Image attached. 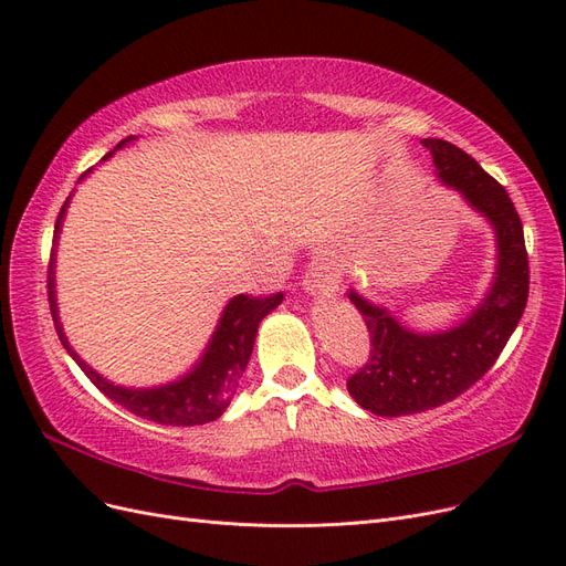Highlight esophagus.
Segmentation results:
<instances>
[{
    "label": "esophagus",
    "instance_id": "34e87169",
    "mask_svg": "<svg viewBox=\"0 0 566 566\" xmlns=\"http://www.w3.org/2000/svg\"><path fill=\"white\" fill-rule=\"evenodd\" d=\"M304 287L312 293H333L337 287V269L331 256H316L304 273Z\"/></svg>",
    "mask_w": 566,
    "mask_h": 566
}]
</instances>
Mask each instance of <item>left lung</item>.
Segmentation results:
<instances>
[{
    "instance_id": "8db88e82",
    "label": "left lung",
    "mask_w": 566,
    "mask_h": 566,
    "mask_svg": "<svg viewBox=\"0 0 566 566\" xmlns=\"http://www.w3.org/2000/svg\"><path fill=\"white\" fill-rule=\"evenodd\" d=\"M439 179L482 212L499 238V269L484 302L458 328L418 335L356 293L349 300L370 333L366 364L349 375L354 401L375 416L397 418L453 401L495 364L515 333L528 297V254L522 219L505 188L465 150L443 139H424Z\"/></svg>"
}]
</instances>
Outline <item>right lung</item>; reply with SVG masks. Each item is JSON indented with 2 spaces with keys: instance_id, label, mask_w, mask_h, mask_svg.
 Instances as JSON below:
<instances>
[{
  "instance_id": "right-lung-1",
  "label": "right lung",
  "mask_w": 566,
  "mask_h": 566,
  "mask_svg": "<svg viewBox=\"0 0 566 566\" xmlns=\"http://www.w3.org/2000/svg\"><path fill=\"white\" fill-rule=\"evenodd\" d=\"M65 205H67V200L63 202V208L59 212L54 238L59 233ZM51 269H54V250H51L46 290H49L51 314H54V323H56V333H59V339L63 342V347L67 349V354L75 358L77 366L84 370V375H87V378L96 385V389L104 391L111 401L127 408L134 416L146 418V420L158 422V424H177V427L205 424V422L217 420L221 413H224L233 399L238 382H241V378H243L245 366L250 361L260 321L283 302V293H273L266 297L264 295L233 297L227 304L224 314H221V318H219V325L210 339L208 352L202 354L198 366L188 373L186 378H181L172 385L158 387V389H125V387H117V385L101 378V375L94 373L87 364L80 361V356L71 349V345H67V339L61 331L59 316H56L54 271Z\"/></svg>"
}]
</instances>
